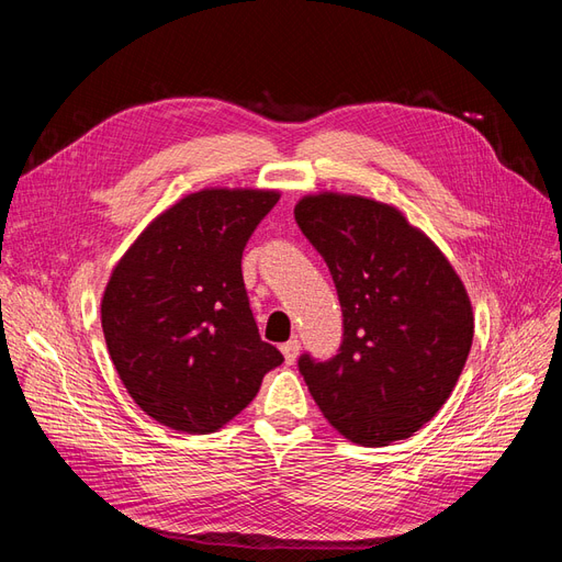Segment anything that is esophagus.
I'll return each instance as SVG.
<instances>
[{"label":"esophagus","mask_w":562,"mask_h":562,"mask_svg":"<svg viewBox=\"0 0 562 562\" xmlns=\"http://www.w3.org/2000/svg\"><path fill=\"white\" fill-rule=\"evenodd\" d=\"M281 353H283L285 363L293 366L297 361V353H300V342H297V339H291V342L281 345Z\"/></svg>","instance_id":"34e87169"}]
</instances>
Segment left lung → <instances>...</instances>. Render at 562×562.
Returning <instances> with one entry per match:
<instances>
[{
    "instance_id": "8db88e82",
    "label": "left lung",
    "mask_w": 562,
    "mask_h": 562,
    "mask_svg": "<svg viewBox=\"0 0 562 562\" xmlns=\"http://www.w3.org/2000/svg\"><path fill=\"white\" fill-rule=\"evenodd\" d=\"M295 223L326 260L342 307V345L297 368L333 427L368 448L411 438L462 375L473 312L446 255L386 203L304 196Z\"/></svg>"
}]
</instances>
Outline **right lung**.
<instances>
[{"instance_id":"add662e5","label":"right lung","mask_w":562,"mask_h":562,"mask_svg":"<svg viewBox=\"0 0 562 562\" xmlns=\"http://www.w3.org/2000/svg\"><path fill=\"white\" fill-rule=\"evenodd\" d=\"M279 192L203 190L161 213L114 267L100 314L131 398L164 427L211 434L283 363L262 342L244 248Z\"/></svg>"}]
</instances>
